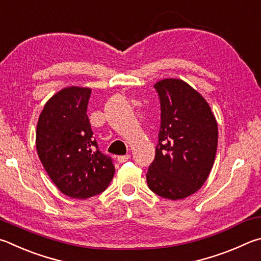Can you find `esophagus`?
<instances>
[{
    "instance_id": "1",
    "label": "esophagus",
    "mask_w": 261,
    "mask_h": 261,
    "mask_svg": "<svg viewBox=\"0 0 261 261\" xmlns=\"http://www.w3.org/2000/svg\"><path fill=\"white\" fill-rule=\"evenodd\" d=\"M130 158V156L129 154H125V156H118V158H117V161H118V163H120V164H122V163H125V162H127L128 159Z\"/></svg>"
}]
</instances>
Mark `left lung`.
<instances>
[{"label": "left lung", "mask_w": 261, "mask_h": 261, "mask_svg": "<svg viewBox=\"0 0 261 261\" xmlns=\"http://www.w3.org/2000/svg\"><path fill=\"white\" fill-rule=\"evenodd\" d=\"M161 99V129L147 182L161 197L177 200L195 194L211 172L218 123L208 103L180 79L154 85Z\"/></svg>", "instance_id": "left-lung-1"}]
</instances>
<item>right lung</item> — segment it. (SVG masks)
<instances>
[{
    "instance_id": "1",
    "label": "right lung",
    "mask_w": 261,
    "mask_h": 261,
    "mask_svg": "<svg viewBox=\"0 0 261 261\" xmlns=\"http://www.w3.org/2000/svg\"><path fill=\"white\" fill-rule=\"evenodd\" d=\"M91 89L66 87L55 94L36 126V150L51 181L64 195L85 199L98 195L113 179L111 157L98 150L87 116Z\"/></svg>"
}]
</instances>
